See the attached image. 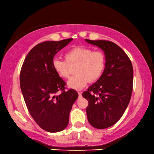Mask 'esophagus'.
Instances as JSON below:
<instances>
[{
  "mask_svg": "<svg viewBox=\"0 0 154 154\" xmlns=\"http://www.w3.org/2000/svg\"><path fill=\"white\" fill-rule=\"evenodd\" d=\"M78 94H79V97H82V92H78Z\"/></svg>",
  "mask_w": 154,
  "mask_h": 154,
  "instance_id": "1",
  "label": "esophagus"
}]
</instances>
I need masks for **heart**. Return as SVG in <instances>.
<instances>
[{
    "label": "heart",
    "mask_w": 154,
    "mask_h": 154,
    "mask_svg": "<svg viewBox=\"0 0 154 154\" xmlns=\"http://www.w3.org/2000/svg\"><path fill=\"white\" fill-rule=\"evenodd\" d=\"M66 59L53 58V67L59 76L66 79L70 75V65L77 64L75 69L76 74L67 82V86L75 90H81L89 81L98 79L106 67V56L103 52L93 51L84 46H77L68 51Z\"/></svg>",
    "instance_id": "1"
}]
</instances>
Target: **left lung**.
I'll use <instances>...</instances> for the list:
<instances>
[{"label": "left lung", "mask_w": 154, "mask_h": 154, "mask_svg": "<svg viewBox=\"0 0 154 154\" xmlns=\"http://www.w3.org/2000/svg\"><path fill=\"white\" fill-rule=\"evenodd\" d=\"M86 42L98 46L106 56V67L97 81L82 94L88 101V121L97 129L114 125L130 103L133 87V67L121 47L110 41Z\"/></svg>", "instance_id": "left-lung-1"}]
</instances>
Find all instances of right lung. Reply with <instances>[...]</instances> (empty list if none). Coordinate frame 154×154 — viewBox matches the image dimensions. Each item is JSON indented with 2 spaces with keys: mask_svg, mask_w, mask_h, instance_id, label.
I'll return each instance as SVG.
<instances>
[{
  "mask_svg": "<svg viewBox=\"0 0 154 154\" xmlns=\"http://www.w3.org/2000/svg\"><path fill=\"white\" fill-rule=\"evenodd\" d=\"M72 40L38 44L29 51L21 68L20 88L26 106L35 123L48 132H59L66 128L70 112L78 98L75 90L65 91L66 83L52 64L58 51ZM60 90L62 93L57 95Z\"/></svg>",
  "mask_w": 154,
  "mask_h": 154,
  "instance_id": "obj_1",
  "label": "right lung"
}]
</instances>
